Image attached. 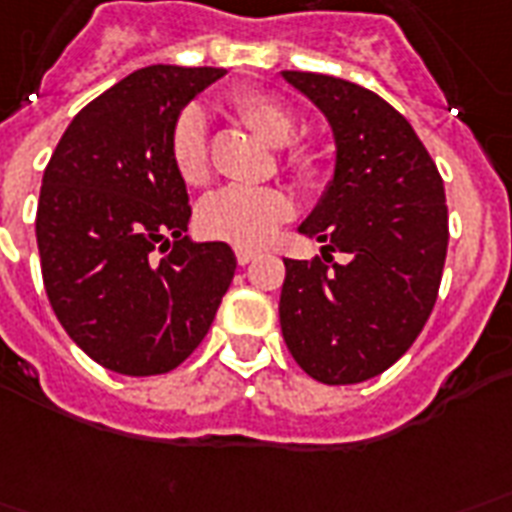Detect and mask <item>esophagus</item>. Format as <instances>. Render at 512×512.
Wrapping results in <instances>:
<instances>
[{"mask_svg": "<svg viewBox=\"0 0 512 512\" xmlns=\"http://www.w3.org/2000/svg\"><path fill=\"white\" fill-rule=\"evenodd\" d=\"M257 257L255 249H236V260H238V266H249L252 260Z\"/></svg>", "mask_w": 512, "mask_h": 512, "instance_id": "obj_1", "label": "esophagus"}]
</instances>
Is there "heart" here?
<instances>
[{
  "label": "heart",
  "instance_id": "obj_1",
  "mask_svg": "<svg viewBox=\"0 0 512 512\" xmlns=\"http://www.w3.org/2000/svg\"><path fill=\"white\" fill-rule=\"evenodd\" d=\"M230 108L257 138L279 149V162L290 179L312 187L323 173V154L314 143L290 140L295 135V116L285 102L266 92H238ZM170 165L184 184L200 187L211 176L206 116L200 108H184L168 132ZM290 214V200L274 187H225L208 195L198 208L200 233L236 246H260L279 222Z\"/></svg>",
  "mask_w": 512,
  "mask_h": 512
}]
</instances>
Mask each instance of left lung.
Listing matches in <instances>:
<instances>
[{"instance_id": "1", "label": "left lung", "mask_w": 512, "mask_h": 512, "mask_svg": "<svg viewBox=\"0 0 512 512\" xmlns=\"http://www.w3.org/2000/svg\"><path fill=\"white\" fill-rule=\"evenodd\" d=\"M328 116L333 181L306 238L323 257L285 260L282 336L295 363L325 385H355L391 369L437 301L448 255V206L437 165L391 102L333 75L285 70ZM331 251L351 255L333 264Z\"/></svg>"}]
</instances>
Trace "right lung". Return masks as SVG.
<instances>
[{
  "instance_id": "obj_1",
  "label": "right lung",
  "mask_w": 512,
  "mask_h": 512,
  "mask_svg": "<svg viewBox=\"0 0 512 512\" xmlns=\"http://www.w3.org/2000/svg\"><path fill=\"white\" fill-rule=\"evenodd\" d=\"M222 75L173 64L127 75L70 121L43 173L45 293L70 339L111 372L151 377L187 361L236 274L230 246L187 238L192 208L168 154L173 119Z\"/></svg>"
}]
</instances>
